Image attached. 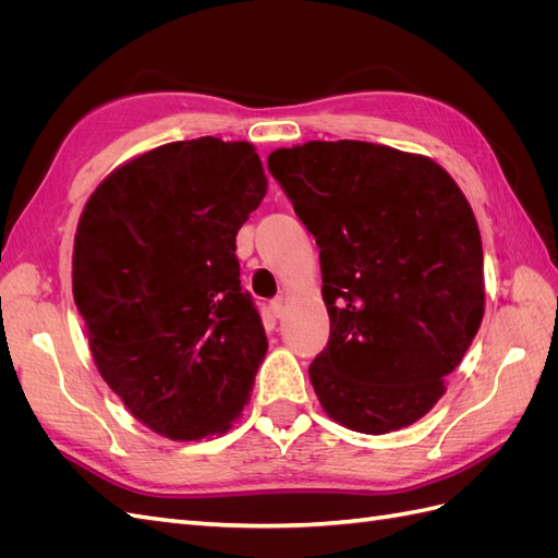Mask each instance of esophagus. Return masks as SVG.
Instances as JSON below:
<instances>
[{
  "instance_id": "esophagus-1",
  "label": "esophagus",
  "mask_w": 558,
  "mask_h": 558,
  "mask_svg": "<svg viewBox=\"0 0 558 558\" xmlns=\"http://www.w3.org/2000/svg\"><path fill=\"white\" fill-rule=\"evenodd\" d=\"M269 312H272L275 318H281L283 316V300L277 298V300L269 302Z\"/></svg>"
}]
</instances>
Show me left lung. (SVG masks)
<instances>
[{"instance_id":"obj_1","label":"left lung","mask_w":558,"mask_h":558,"mask_svg":"<svg viewBox=\"0 0 558 558\" xmlns=\"http://www.w3.org/2000/svg\"><path fill=\"white\" fill-rule=\"evenodd\" d=\"M267 167L320 248L330 340L310 365L320 408L365 435L412 426L484 316L465 195L435 160L369 142L277 148Z\"/></svg>"}]
</instances>
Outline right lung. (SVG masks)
<instances>
[{
    "label": "right lung",
    "instance_id": "add662e5",
    "mask_svg": "<svg viewBox=\"0 0 558 558\" xmlns=\"http://www.w3.org/2000/svg\"><path fill=\"white\" fill-rule=\"evenodd\" d=\"M267 193L248 142L199 137L130 158L78 218L72 286L99 375L170 440L232 428L267 353L234 238Z\"/></svg>",
    "mask_w": 558,
    "mask_h": 558
}]
</instances>
